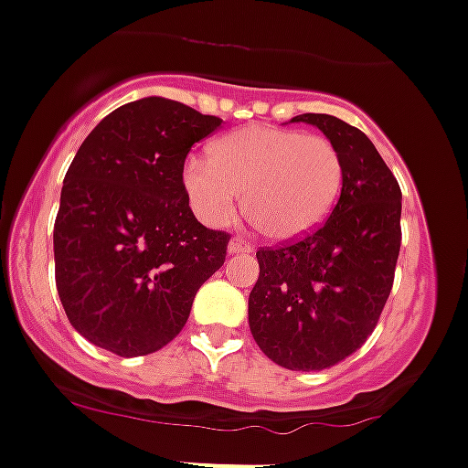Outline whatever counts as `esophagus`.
Returning a JSON list of instances; mask_svg holds the SVG:
<instances>
[{
  "label": "esophagus",
  "mask_w": 468,
  "mask_h": 468,
  "mask_svg": "<svg viewBox=\"0 0 468 468\" xmlns=\"http://www.w3.org/2000/svg\"><path fill=\"white\" fill-rule=\"evenodd\" d=\"M228 252H229V254L252 252V245H250L245 239H240V236H234V239L228 243Z\"/></svg>",
  "instance_id": "obj_1"
}]
</instances>
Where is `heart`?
<instances>
[{
    "label": "heart",
    "mask_w": 468,
    "mask_h": 468,
    "mask_svg": "<svg viewBox=\"0 0 468 468\" xmlns=\"http://www.w3.org/2000/svg\"><path fill=\"white\" fill-rule=\"evenodd\" d=\"M182 186L207 225H228L245 193V216L259 234L293 240L330 216L344 186V159L325 136L248 124L218 138L211 159L188 156Z\"/></svg>",
    "instance_id": "heart-1"
}]
</instances>
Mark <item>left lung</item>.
<instances>
[{
	"mask_svg": "<svg viewBox=\"0 0 468 468\" xmlns=\"http://www.w3.org/2000/svg\"><path fill=\"white\" fill-rule=\"evenodd\" d=\"M291 122L321 129L344 159V186L314 234L257 252L248 323L268 359L289 371H323L376 330L400 252L402 193L368 136L327 113Z\"/></svg>",
	"mask_w": 468,
	"mask_h": 468,
	"instance_id": "8db88e82",
	"label": "left lung"
}]
</instances>
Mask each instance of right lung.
<instances>
[{
    "mask_svg": "<svg viewBox=\"0 0 468 468\" xmlns=\"http://www.w3.org/2000/svg\"><path fill=\"white\" fill-rule=\"evenodd\" d=\"M223 120L143 97L106 115L77 150L54 223L57 291L72 327L120 357L164 348L229 234L197 223L182 165Z\"/></svg>",
    "mask_w": 468,
    "mask_h": 468,
    "instance_id": "right-lung-1",
    "label": "right lung"
}]
</instances>
